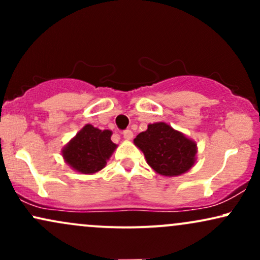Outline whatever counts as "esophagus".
I'll return each instance as SVG.
<instances>
[{
  "mask_svg": "<svg viewBox=\"0 0 260 260\" xmlns=\"http://www.w3.org/2000/svg\"><path fill=\"white\" fill-rule=\"evenodd\" d=\"M123 137L126 139H132L133 138V132L131 129H126V131H123Z\"/></svg>",
  "mask_w": 260,
  "mask_h": 260,
  "instance_id": "esophagus-1",
  "label": "esophagus"
}]
</instances>
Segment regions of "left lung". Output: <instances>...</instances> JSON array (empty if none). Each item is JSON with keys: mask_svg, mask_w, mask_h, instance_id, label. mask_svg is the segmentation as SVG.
Returning <instances> with one entry per match:
<instances>
[{"mask_svg": "<svg viewBox=\"0 0 260 260\" xmlns=\"http://www.w3.org/2000/svg\"><path fill=\"white\" fill-rule=\"evenodd\" d=\"M134 144L160 175L178 176L194 165L196 143L164 122L149 124L145 132L137 136Z\"/></svg>", "mask_w": 260, "mask_h": 260, "instance_id": "1", "label": "left lung"}]
</instances>
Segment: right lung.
Returning a JSON list of instances; mask_svg holds the SVG:
<instances>
[{
  "label": "right lung",
  "instance_id": "add662e5",
  "mask_svg": "<svg viewBox=\"0 0 260 260\" xmlns=\"http://www.w3.org/2000/svg\"><path fill=\"white\" fill-rule=\"evenodd\" d=\"M111 134L109 129L101 131L86 124L62 150L66 162L82 174L100 171L116 149Z\"/></svg>",
  "mask_w": 260,
  "mask_h": 260
}]
</instances>
